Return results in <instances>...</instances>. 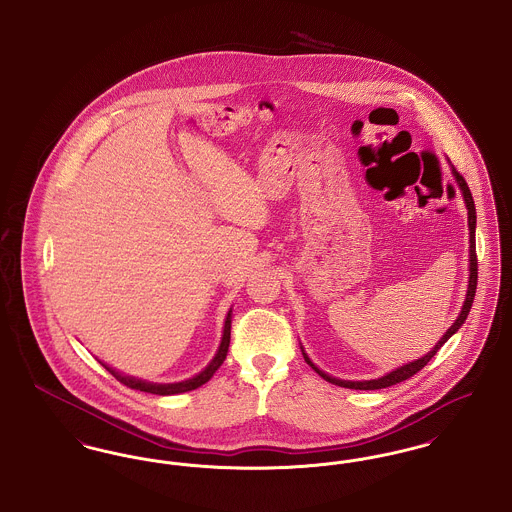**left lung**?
<instances>
[{"label": "left lung", "mask_w": 512, "mask_h": 512, "mask_svg": "<svg viewBox=\"0 0 512 512\" xmlns=\"http://www.w3.org/2000/svg\"><path fill=\"white\" fill-rule=\"evenodd\" d=\"M453 176L457 178V184H459V188H461V192H463L464 203H466V209H468V230H470V276H468V290H466V299H464L461 315H459V318L453 322V326L443 334V338L436 343V347H434L432 351H428L422 359H416V361L409 363V365L399 366V368L391 370L390 374H386V376H382V378H378V380L351 382V380L332 378V376H328L326 372H322L320 368L313 365V363H311V359L307 357V353H303V357H305L307 365L313 366V368L317 370L318 374H320L326 382L336 384V386H340V388H349V390H382V388L395 386V384H399V382H403V380L411 378V376H414L418 370H422L424 366L428 365V363H430V359L438 353L439 347H441L445 341L449 340V338H451V336H453V334L463 326L464 320H466L468 313H470V309H472V301H474V295H476V284H478V259H476V207H474V199H472V194H470V190H468L466 180H464L463 176H461L459 172L455 171V169H453ZM301 351H303V349H301Z\"/></svg>", "instance_id": "left-lung-1"}]
</instances>
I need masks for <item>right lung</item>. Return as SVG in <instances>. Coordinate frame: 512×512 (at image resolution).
Segmentation results:
<instances>
[{
  "instance_id": "obj_1",
  "label": "right lung",
  "mask_w": 512,
  "mask_h": 512,
  "mask_svg": "<svg viewBox=\"0 0 512 512\" xmlns=\"http://www.w3.org/2000/svg\"><path fill=\"white\" fill-rule=\"evenodd\" d=\"M230 324H232V311H228L226 320H224V332H222V340H220L219 351L217 355L213 357V361L209 365L205 366L199 374H195L194 378L190 380H184V382H176V384H153V382H146V380H138L134 376H126L117 372L115 368L111 366H105L121 384L132 388V390L146 391V393H155V395H176V393H184V391H192L199 386H203L205 382L211 380V376L217 372L224 359H226V353H228V345H230Z\"/></svg>"
}]
</instances>
